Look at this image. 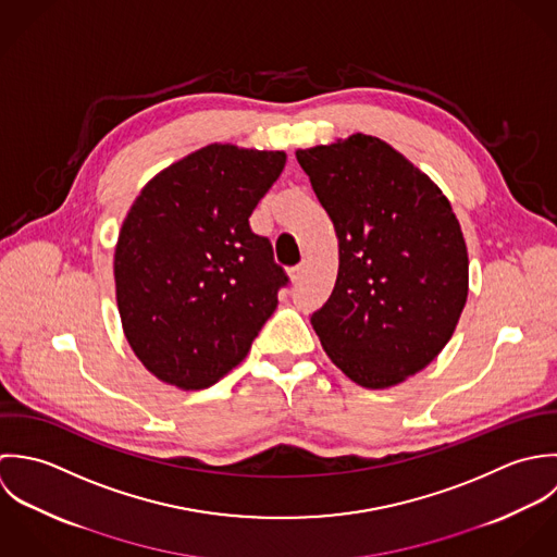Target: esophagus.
<instances>
[{
    "instance_id": "1",
    "label": "esophagus",
    "mask_w": 557,
    "mask_h": 557,
    "mask_svg": "<svg viewBox=\"0 0 557 557\" xmlns=\"http://www.w3.org/2000/svg\"><path fill=\"white\" fill-rule=\"evenodd\" d=\"M304 273H306V264H304V262L297 264V267H293V269H290V280H293V284L301 282V280H304Z\"/></svg>"
}]
</instances>
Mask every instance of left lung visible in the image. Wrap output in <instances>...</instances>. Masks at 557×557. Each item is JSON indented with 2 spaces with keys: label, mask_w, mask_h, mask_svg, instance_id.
Masks as SVG:
<instances>
[{
  "label": "left lung",
  "mask_w": 557,
  "mask_h": 557,
  "mask_svg": "<svg viewBox=\"0 0 557 557\" xmlns=\"http://www.w3.org/2000/svg\"><path fill=\"white\" fill-rule=\"evenodd\" d=\"M334 222V290L310 321L335 366L368 389L426 368L467 301L469 260L442 189L389 144L350 135L297 150Z\"/></svg>",
  "instance_id": "8db88e82"
}]
</instances>
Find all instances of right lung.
Segmentation results:
<instances>
[{"instance_id":"right-lung-1","label":"right lung","mask_w":557,"mask_h":557,"mask_svg":"<svg viewBox=\"0 0 557 557\" xmlns=\"http://www.w3.org/2000/svg\"><path fill=\"white\" fill-rule=\"evenodd\" d=\"M286 154L211 144L157 174L122 223L115 299L139 361L181 389L238 366L277 308L286 271L249 218Z\"/></svg>"}]
</instances>
